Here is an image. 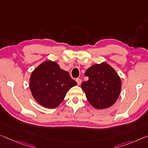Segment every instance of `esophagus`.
Listing matches in <instances>:
<instances>
[{"mask_svg": "<svg viewBox=\"0 0 148 148\" xmlns=\"http://www.w3.org/2000/svg\"><path fill=\"white\" fill-rule=\"evenodd\" d=\"M76 81L77 84H78V85H80L81 83H82V79H79V78H77L76 79Z\"/></svg>", "mask_w": 148, "mask_h": 148, "instance_id": "obj_1", "label": "esophagus"}]
</instances>
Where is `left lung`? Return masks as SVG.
Masks as SVG:
<instances>
[{"label": "left lung", "mask_w": 148, "mask_h": 148, "mask_svg": "<svg viewBox=\"0 0 148 148\" xmlns=\"http://www.w3.org/2000/svg\"><path fill=\"white\" fill-rule=\"evenodd\" d=\"M88 80L82 84L87 99L97 109H107L115 103L120 95L122 82L116 70L107 62L95 64L85 72Z\"/></svg>", "instance_id": "left-lung-1"}]
</instances>
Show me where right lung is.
I'll return each instance as SVG.
<instances>
[{
  "label": "right lung",
  "mask_w": 148,
  "mask_h": 148,
  "mask_svg": "<svg viewBox=\"0 0 148 148\" xmlns=\"http://www.w3.org/2000/svg\"><path fill=\"white\" fill-rule=\"evenodd\" d=\"M76 85V82L69 72L50 60L39 64L30 76L29 89L33 97L39 105L49 109L58 107L67 91Z\"/></svg>",
  "instance_id": "obj_1"
}]
</instances>
